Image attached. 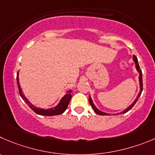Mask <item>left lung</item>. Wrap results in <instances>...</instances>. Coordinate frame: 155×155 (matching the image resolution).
<instances>
[{
  "instance_id": "8db88e82",
  "label": "left lung",
  "mask_w": 155,
  "mask_h": 155,
  "mask_svg": "<svg viewBox=\"0 0 155 155\" xmlns=\"http://www.w3.org/2000/svg\"><path fill=\"white\" fill-rule=\"evenodd\" d=\"M133 61H135V67H136L137 71H138L139 72V84H140V90H141V91H140V93H139V94H138V97H137L136 100H135V101H134L133 104H132V105L130 106V107H128L127 109H126V110H125L123 112H121L120 113H127L128 111H129V110H130L132 108V107H133V106L135 105V103H136V101H138V99L139 98V97H140V96H141V92H142V90H143V84H142V73H141V69H140L139 65H138V58H137V57L135 56V55H133ZM89 102H90V104H91V107H92V108L94 109V112H95V113H97V114L101 115V116H107V115H110V114H109V113H104V112L101 111V110H99L98 109H97V107H96L95 106H94V103H93V101H92V100H91V97H90V98H89Z\"/></svg>"
}]
</instances>
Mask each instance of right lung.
Returning <instances> with one entry per match:
<instances>
[{
  "mask_svg": "<svg viewBox=\"0 0 155 155\" xmlns=\"http://www.w3.org/2000/svg\"><path fill=\"white\" fill-rule=\"evenodd\" d=\"M17 84H18V89H19V93H20V97H22L24 102L30 107L31 110H32L33 111L35 112L37 114L41 115V116H56V115H60L61 113H64V111L67 109L68 106L69 102L71 101V91H69L68 92V94H66L64 97L61 98V100L60 101L59 104L56 106L54 108L51 109H48V110H44V109H39L36 107L35 106L32 105L31 103L29 102L27 99L24 97V95L23 94V92H22V90L20 88V81H19V71L17 72Z\"/></svg>",
  "mask_w": 155,
  "mask_h": 155,
  "instance_id": "add662e5",
  "label": "right lung"
}]
</instances>
